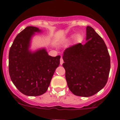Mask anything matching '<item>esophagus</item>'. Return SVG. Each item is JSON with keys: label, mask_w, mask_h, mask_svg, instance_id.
I'll use <instances>...</instances> for the list:
<instances>
[{"label": "esophagus", "mask_w": 120, "mask_h": 120, "mask_svg": "<svg viewBox=\"0 0 120 120\" xmlns=\"http://www.w3.org/2000/svg\"><path fill=\"white\" fill-rule=\"evenodd\" d=\"M63 62H64L63 59V58L61 57V59H60V64H61V65H62L63 63Z\"/></svg>", "instance_id": "34e87169"}]
</instances>
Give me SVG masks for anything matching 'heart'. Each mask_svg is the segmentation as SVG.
<instances>
[{
	"instance_id": "b5f03b06",
	"label": "heart",
	"mask_w": 120,
	"mask_h": 120,
	"mask_svg": "<svg viewBox=\"0 0 120 120\" xmlns=\"http://www.w3.org/2000/svg\"><path fill=\"white\" fill-rule=\"evenodd\" d=\"M74 38H75V40L76 42H79V41H80L82 40V36L80 33H78L75 35Z\"/></svg>"
}]
</instances>
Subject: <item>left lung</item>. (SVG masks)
<instances>
[{"label": "left lung", "instance_id": "obj_1", "mask_svg": "<svg viewBox=\"0 0 120 120\" xmlns=\"http://www.w3.org/2000/svg\"><path fill=\"white\" fill-rule=\"evenodd\" d=\"M86 42L64 50L63 66L71 91L77 96L97 94L108 82L110 58L104 41L91 26L86 27Z\"/></svg>", "mask_w": 120, "mask_h": 120}]
</instances>
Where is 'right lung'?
Segmentation results:
<instances>
[{
  "mask_svg": "<svg viewBox=\"0 0 120 120\" xmlns=\"http://www.w3.org/2000/svg\"><path fill=\"white\" fill-rule=\"evenodd\" d=\"M41 30L28 26L17 35L9 51V74L16 87L27 96H39L49 86L60 56H50L45 48L29 49L31 38Z\"/></svg>",
  "mask_w": 120,
  "mask_h": 120,
  "instance_id": "obj_1",
  "label": "right lung"
}]
</instances>
